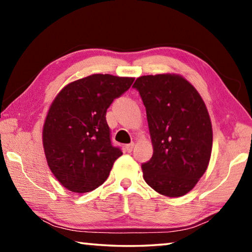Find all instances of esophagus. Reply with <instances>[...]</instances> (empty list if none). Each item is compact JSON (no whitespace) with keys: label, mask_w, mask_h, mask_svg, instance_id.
<instances>
[{"label":"esophagus","mask_w":252,"mask_h":252,"mask_svg":"<svg viewBox=\"0 0 252 252\" xmlns=\"http://www.w3.org/2000/svg\"><path fill=\"white\" fill-rule=\"evenodd\" d=\"M133 148H134V142H131V143H129V144H126V150L127 152H131L132 150H133Z\"/></svg>","instance_id":"esophagus-1"}]
</instances>
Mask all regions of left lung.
Segmentation results:
<instances>
[{
	"label": "left lung",
	"mask_w": 252,
	"mask_h": 252,
	"mask_svg": "<svg viewBox=\"0 0 252 252\" xmlns=\"http://www.w3.org/2000/svg\"><path fill=\"white\" fill-rule=\"evenodd\" d=\"M133 88L147 110L153 147L142 164L143 179L158 193L187 194L209 165L212 125L207 106L192 84L176 73L142 75Z\"/></svg>",
	"instance_id": "obj_1"
}]
</instances>
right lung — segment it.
Masks as SVG:
<instances>
[{
    "label": "right lung",
    "mask_w": 252,
    "mask_h": 252,
    "mask_svg": "<svg viewBox=\"0 0 252 252\" xmlns=\"http://www.w3.org/2000/svg\"><path fill=\"white\" fill-rule=\"evenodd\" d=\"M134 78L92 74L66 84L51 103L42 141L46 162L65 189L85 193L109 177L122 156L111 144L106 110Z\"/></svg>",
    "instance_id": "obj_1"
}]
</instances>
